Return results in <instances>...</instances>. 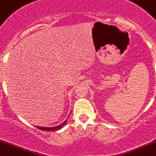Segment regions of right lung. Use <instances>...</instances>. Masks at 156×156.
I'll use <instances>...</instances> for the list:
<instances>
[{"mask_svg": "<svg viewBox=\"0 0 156 156\" xmlns=\"http://www.w3.org/2000/svg\"><path fill=\"white\" fill-rule=\"evenodd\" d=\"M67 120L66 121H64L63 123H62V125H58V126L56 127H51V128H45V127H36V128H38V129L42 130V131H58V130L61 129V128H62V126H63L64 125H66V123Z\"/></svg>", "mask_w": 156, "mask_h": 156, "instance_id": "add662e5", "label": "right lung"}]
</instances>
